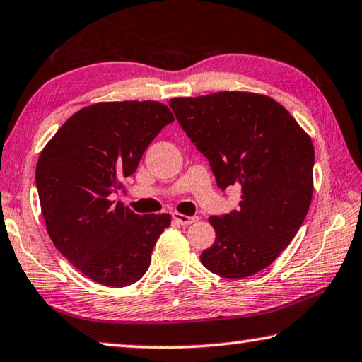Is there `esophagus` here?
Wrapping results in <instances>:
<instances>
[{
  "instance_id": "esophagus-1",
  "label": "esophagus",
  "mask_w": 362,
  "mask_h": 362,
  "mask_svg": "<svg viewBox=\"0 0 362 362\" xmlns=\"http://www.w3.org/2000/svg\"><path fill=\"white\" fill-rule=\"evenodd\" d=\"M173 220L177 221L182 226H187V224H192L199 220L197 216H187V215H182V213H173Z\"/></svg>"
}]
</instances>
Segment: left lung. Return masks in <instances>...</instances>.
Masks as SVG:
<instances>
[{
    "mask_svg": "<svg viewBox=\"0 0 362 362\" xmlns=\"http://www.w3.org/2000/svg\"><path fill=\"white\" fill-rule=\"evenodd\" d=\"M170 107L209 158L218 187H242L239 210L209 218L216 239L200 262L228 279H244L268 268L310 210L311 138L277 100L257 93L175 98Z\"/></svg>",
    "mask_w": 362,
    "mask_h": 362,
    "instance_id": "obj_1",
    "label": "left lung"
}]
</instances>
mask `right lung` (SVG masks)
<instances>
[{
    "instance_id": "obj_1",
    "label": "right lung",
    "mask_w": 362,
    "mask_h": 362,
    "mask_svg": "<svg viewBox=\"0 0 362 362\" xmlns=\"http://www.w3.org/2000/svg\"><path fill=\"white\" fill-rule=\"evenodd\" d=\"M171 122L157 100L98 103L75 112L40 153L35 181L47 234L94 282L127 287L149 269L171 216L136 215L112 194Z\"/></svg>"
}]
</instances>
